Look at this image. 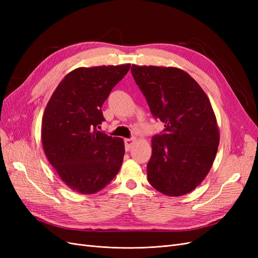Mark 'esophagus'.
<instances>
[{
  "label": "esophagus",
  "instance_id": "34e87169",
  "mask_svg": "<svg viewBox=\"0 0 258 258\" xmlns=\"http://www.w3.org/2000/svg\"><path fill=\"white\" fill-rule=\"evenodd\" d=\"M136 142V139L132 138V139H124V146H126V151H130L132 145Z\"/></svg>",
  "mask_w": 258,
  "mask_h": 258
}]
</instances>
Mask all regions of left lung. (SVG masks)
<instances>
[{
	"label": "left lung",
	"mask_w": 258,
	"mask_h": 258,
	"mask_svg": "<svg viewBox=\"0 0 258 258\" xmlns=\"http://www.w3.org/2000/svg\"><path fill=\"white\" fill-rule=\"evenodd\" d=\"M131 73L153 116L165 123L152 139L148 182L166 196H183L204 181L215 159L220 129L212 105L181 69L132 64Z\"/></svg>",
	"instance_id": "left-lung-1"
}]
</instances>
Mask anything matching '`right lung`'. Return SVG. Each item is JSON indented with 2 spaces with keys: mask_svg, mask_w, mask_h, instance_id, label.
Instances as JSON below:
<instances>
[{
  "mask_svg": "<svg viewBox=\"0 0 258 258\" xmlns=\"http://www.w3.org/2000/svg\"><path fill=\"white\" fill-rule=\"evenodd\" d=\"M130 64L79 68L64 76L42 119L46 157L72 190L95 194L110 184L121 167L123 140L98 130L104 101Z\"/></svg>",
  "mask_w": 258,
  "mask_h": 258,
  "instance_id": "1",
  "label": "right lung"
}]
</instances>
